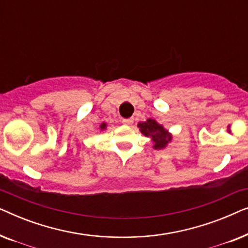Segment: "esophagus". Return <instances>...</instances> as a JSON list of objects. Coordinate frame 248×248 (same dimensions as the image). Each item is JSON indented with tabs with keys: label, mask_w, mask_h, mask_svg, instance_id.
Instances as JSON below:
<instances>
[{
	"label": "esophagus",
	"mask_w": 248,
	"mask_h": 248,
	"mask_svg": "<svg viewBox=\"0 0 248 248\" xmlns=\"http://www.w3.org/2000/svg\"><path fill=\"white\" fill-rule=\"evenodd\" d=\"M134 123V118H125V120H123V124L125 125H132Z\"/></svg>",
	"instance_id": "34e87169"
}]
</instances>
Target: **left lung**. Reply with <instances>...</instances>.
Listing matches in <instances>:
<instances>
[{"label":"left lung","mask_w":248,"mask_h":248,"mask_svg":"<svg viewBox=\"0 0 248 248\" xmlns=\"http://www.w3.org/2000/svg\"><path fill=\"white\" fill-rule=\"evenodd\" d=\"M138 126L140 127L142 134L151 138L152 142H154V149L155 150H160V149L167 147V144L172 139L171 134L167 130H165L162 125L158 124L152 118H149L145 122H140Z\"/></svg>","instance_id":"obj_1"}]
</instances>
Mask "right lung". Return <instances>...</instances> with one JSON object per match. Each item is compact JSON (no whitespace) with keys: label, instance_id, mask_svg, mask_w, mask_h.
<instances>
[{"label":"right lung","instance_id":"1","mask_svg":"<svg viewBox=\"0 0 248 248\" xmlns=\"http://www.w3.org/2000/svg\"><path fill=\"white\" fill-rule=\"evenodd\" d=\"M106 126H107V124H106V123H101L99 127H100V130L103 131V130H105V128H106Z\"/></svg>","mask_w":248,"mask_h":248}]
</instances>
